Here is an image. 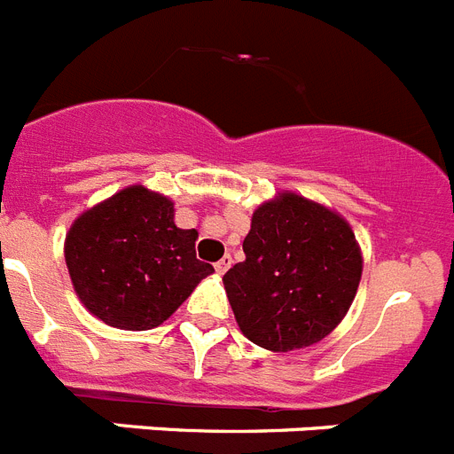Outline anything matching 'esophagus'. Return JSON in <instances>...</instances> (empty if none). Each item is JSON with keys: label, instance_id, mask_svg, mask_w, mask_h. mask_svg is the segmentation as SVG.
<instances>
[{"label": "esophagus", "instance_id": "esophagus-1", "mask_svg": "<svg viewBox=\"0 0 454 454\" xmlns=\"http://www.w3.org/2000/svg\"><path fill=\"white\" fill-rule=\"evenodd\" d=\"M230 266H231V257H230V254H224V257L220 259V262H215V270H218L220 275L227 273V270H230Z\"/></svg>", "mask_w": 454, "mask_h": 454}]
</instances>
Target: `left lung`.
I'll return each mask as SVG.
<instances>
[{
  "instance_id": "left-lung-1",
  "label": "left lung",
  "mask_w": 454,
  "mask_h": 454,
  "mask_svg": "<svg viewBox=\"0 0 454 454\" xmlns=\"http://www.w3.org/2000/svg\"><path fill=\"white\" fill-rule=\"evenodd\" d=\"M246 262L224 273L236 324L275 354L331 335L347 317L363 275L351 224L319 201L282 190L262 201L243 241Z\"/></svg>"
}]
</instances>
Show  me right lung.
<instances>
[{
  "instance_id": "add662e5",
  "label": "right lung",
  "mask_w": 454,
  "mask_h": 454,
  "mask_svg": "<svg viewBox=\"0 0 454 454\" xmlns=\"http://www.w3.org/2000/svg\"><path fill=\"white\" fill-rule=\"evenodd\" d=\"M197 230L174 223V201L128 185L73 220L64 257L80 303L107 326L149 331L179 309L211 264L195 254Z\"/></svg>"
}]
</instances>
